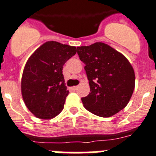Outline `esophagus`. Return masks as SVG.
<instances>
[{
  "instance_id": "obj_1",
  "label": "esophagus",
  "mask_w": 156,
  "mask_h": 156,
  "mask_svg": "<svg viewBox=\"0 0 156 156\" xmlns=\"http://www.w3.org/2000/svg\"><path fill=\"white\" fill-rule=\"evenodd\" d=\"M77 89H78V86H73V87H72V90H74V91L77 90Z\"/></svg>"
}]
</instances>
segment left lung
<instances>
[{"instance_id":"8db88e82","label":"left lung","mask_w":156,"mask_h":156,"mask_svg":"<svg viewBox=\"0 0 156 156\" xmlns=\"http://www.w3.org/2000/svg\"><path fill=\"white\" fill-rule=\"evenodd\" d=\"M86 64L90 92L82 98L84 107L97 116L108 117L126 106L135 88V73L129 60L104 43L78 47Z\"/></svg>"}]
</instances>
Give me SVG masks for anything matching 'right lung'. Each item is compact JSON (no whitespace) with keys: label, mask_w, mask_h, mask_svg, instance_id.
Masks as SVG:
<instances>
[{"label":"right lung","mask_w":156,"mask_h":156,"mask_svg":"<svg viewBox=\"0 0 156 156\" xmlns=\"http://www.w3.org/2000/svg\"><path fill=\"white\" fill-rule=\"evenodd\" d=\"M76 52L75 47L48 41L27 60L21 93L27 108L38 118L51 119L63 109L69 91L64 84L62 67Z\"/></svg>","instance_id":"add662e5"}]
</instances>
